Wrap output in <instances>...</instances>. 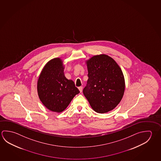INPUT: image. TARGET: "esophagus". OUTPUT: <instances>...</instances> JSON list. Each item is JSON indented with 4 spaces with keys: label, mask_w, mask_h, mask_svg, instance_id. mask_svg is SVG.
<instances>
[{
    "label": "esophagus",
    "mask_w": 161,
    "mask_h": 161,
    "mask_svg": "<svg viewBox=\"0 0 161 161\" xmlns=\"http://www.w3.org/2000/svg\"><path fill=\"white\" fill-rule=\"evenodd\" d=\"M79 89L80 92L81 93L82 91V86H80V87H79Z\"/></svg>",
    "instance_id": "34e87169"
}]
</instances>
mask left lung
I'll return each mask as SVG.
<instances>
[{"label":"left lung","instance_id":"1","mask_svg":"<svg viewBox=\"0 0 161 161\" xmlns=\"http://www.w3.org/2000/svg\"><path fill=\"white\" fill-rule=\"evenodd\" d=\"M89 79L83 93L98 113L113 110L124 94L125 81L121 68L106 55H96L86 62Z\"/></svg>","mask_w":161,"mask_h":161}]
</instances>
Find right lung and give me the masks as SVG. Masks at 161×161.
<instances>
[{
	"label": "right lung",
	"instance_id": "add662e5",
	"mask_svg": "<svg viewBox=\"0 0 161 161\" xmlns=\"http://www.w3.org/2000/svg\"><path fill=\"white\" fill-rule=\"evenodd\" d=\"M62 62L60 58L50 60L43 68L37 82L40 100L48 110L57 113L65 110L80 93L74 82L64 76Z\"/></svg>",
	"mask_w": 161,
	"mask_h": 161
}]
</instances>
